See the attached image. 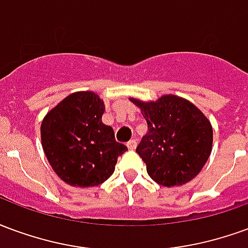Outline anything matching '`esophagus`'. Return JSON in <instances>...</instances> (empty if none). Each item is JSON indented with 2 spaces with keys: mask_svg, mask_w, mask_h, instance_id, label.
Returning <instances> with one entry per match:
<instances>
[{
  "mask_svg": "<svg viewBox=\"0 0 248 248\" xmlns=\"http://www.w3.org/2000/svg\"><path fill=\"white\" fill-rule=\"evenodd\" d=\"M135 147H137V140H130L129 142H127V149H129V150H134Z\"/></svg>",
  "mask_w": 248,
  "mask_h": 248,
  "instance_id": "1",
  "label": "esophagus"
}]
</instances>
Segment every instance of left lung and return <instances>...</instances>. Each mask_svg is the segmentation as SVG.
<instances>
[{"label":"left lung","mask_w":248,"mask_h":248,"mask_svg":"<svg viewBox=\"0 0 248 248\" xmlns=\"http://www.w3.org/2000/svg\"><path fill=\"white\" fill-rule=\"evenodd\" d=\"M130 101L142 110L147 122V134L137 153L151 179L172 187L197 177L213 147V127L206 115L190 101L171 94L155 102Z\"/></svg>","instance_id":"left-lung-1"}]
</instances>
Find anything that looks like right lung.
Instances as JSON below:
<instances>
[{"label": "right lung", "mask_w": 248, "mask_h": 248, "mask_svg": "<svg viewBox=\"0 0 248 248\" xmlns=\"http://www.w3.org/2000/svg\"><path fill=\"white\" fill-rule=\"evenodd\" d=\"M105 105L93 92H78L51 108L41 124L47 161L70 186H98L111 177L127 147L102 122Z\"/></svg>", "instance_id": "right-lung-1"}]
</instances>
